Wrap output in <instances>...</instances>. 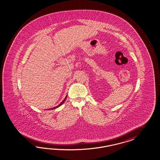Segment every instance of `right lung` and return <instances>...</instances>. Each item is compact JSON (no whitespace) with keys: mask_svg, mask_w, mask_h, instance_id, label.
Listing matches in <instances>:
<instances>
[{"mask_svg":"<svg viewBox=\"0 0 160 160\" xmlns=\"http://www.w3.org/2000/svg\"><path fill=\"white\" fill-rule=\"evenodd\" d=\"M67 96H68V95H67V96H66V97L64 98V99L63 100V102H60V104H59L58 106L54 107L53 108H50V109H48V110H53V109H55V108H58V107L62 106V105L63 104V103H64V102H65V100H66V98H67Z\"/></svg>","mask_w":160,"mask_h":160,"instance_id":"right-lung-1","label":"right lung"}]
</instances>
